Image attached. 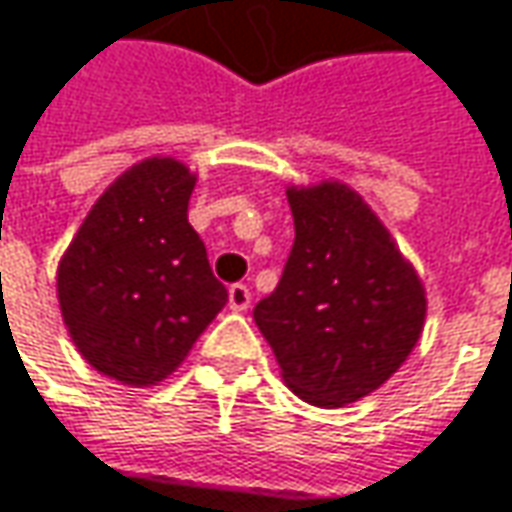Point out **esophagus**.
<instances>
[{"label":"esophagus","instance_id":"esophagus-1","mask_svg":"<svg viewBox=\"0 0 512 512\" xmlns=\"http://www.w3.org/2000/svg\"><path fill=\"white\" fill-rule=\"evenodd\" d=\"M227 296H230V308H233V311H247V308H250V288L242 285V282L230 285Z\"/></svg>","mask_w":512,"mask_h":512}]
</instances>
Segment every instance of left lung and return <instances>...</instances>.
Masks as SVG:
<instances>
[{"label": "left lung", "instance_id": "8db88e82", "mask_svg": "<svg viewBox=\"0 0 512 512\" xmlns=\"http://www.w3.org/2000/svg\"><path fill=\"white\" fill-rule=\"evenodd\" d=\"M294 247L253 320L288 389L317 406L374 392L415 348L426 296L369 204L345 184L288 190Z\"/></svg>", "mask_w": 512, "mask_h": 512}]
</instances>
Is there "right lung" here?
I'll list each match as a JSON object with an SVG mask.
<instances>
[{
  "mask_svg": "<svg viewBox=\"0 0 512 512\" xmlns=\"http://www.w3.org/2000/svg\"><path fill=\"white\" fill-rule=\"evenodd\" d=\"M195 175L146 158L97 198L57 270L77 351L126 386H155L227 305L207 247L187 221Z\"/></svg>",
  "mask_w": 512,
  "mask_h": 512,
  "instance_id": "obj_1",
  "label": "right lung"
}]
</instances>
